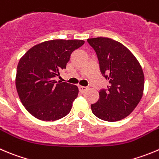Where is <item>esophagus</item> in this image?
<instances>
[{
	"instance_id": "esophagus-1",
	"label": "esophagus",
	"mask_w": 159,
	"mask_h": 159,
	"mask_svg": "<svg viewBox=\"0 0 159 159\" xmlns=\"http://www.w3.org/2000/svg\"><path fill=\"white\" fill-rule=\"evenodd\" d=\"M78 89L81 92H84L88 90V88L84 87V86H78Z\"/></svg>"
}]
</instances>
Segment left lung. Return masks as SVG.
Segmentation results:
<instances>
[{
  "mask_svg": "<svg viewBox=\"0 0 159 159\" xmlns=\"http://www.w3.org/2000/svg\"><path fill=\"white\" fill-rule=\"evenodd\" d=\"M96 52L100 70L109 81L107 89L99 92L92 112L102 120L114 122L126 118L142 98L144 75L134 55L120 42L107 37L88 39Z\"/></svg>",
  "mask_w": 159,
  "mask_h": 159,
  "instance_id": "left-lung-1",
  "label": "left lung"
}]
</instances>
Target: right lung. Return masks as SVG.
<instances>
[{"mask_svg": "<svg viewBox=\"0 0 159 159\" xmlns=\"http://www.w3.org/2000/svg\"><path fill=\"white\" fill-rule=\"evenodd\" d=\"M84 43L81 39H53L29 49L17 67L15 85L26 110L43 121H55L70 112L78 88L54 78L66 68L70 54Z\"/></svg>", "mask_w": 159, "mask_h": 159, "instance_id": "obj_1", "label": "right lung"}]
</instances>
